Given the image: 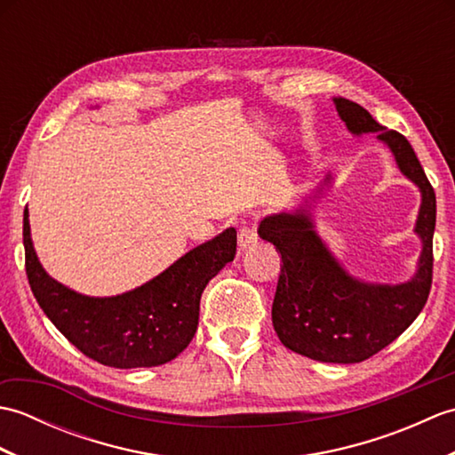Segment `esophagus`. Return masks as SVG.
<instances>
[{
	"mask_svg": "<svg viewBox=\"0 0 455 455\" xmlns=\"http://www.w3.org/2000/svg\"><path fill=\"white\" fill-rule=\"evenodd\" d=\"M256 240H258V235H256V230H254L252 227L244 225L243 228L238 230V248H240V250L250 248V246H252V244L256 243Z\"/></svg>",
	"mask_w": 455,
	"mask_h": 455,
	"instance_id": "esophagus-1",
	"label": "esophagus"
}]
</instances>
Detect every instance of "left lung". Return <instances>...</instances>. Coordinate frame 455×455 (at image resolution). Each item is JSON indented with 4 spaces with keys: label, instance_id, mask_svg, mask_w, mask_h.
I'll return each instance as SVG.
<instances>
[{
    "label": "left lung",
    "instance_id": "obj_1",
    "mask_svg": "<svg viewBox=\"0 0 455 455\" xmlns=\"http://www.w3.org/2000/svg\"><path fill=\"white\" fill-rule=\"evenodd\" d=\"M336 111L355 137L377 132L404 178L420 191L414 225L422 250L417 272L403 283H371L354 277L318 236L313 203L332 176L326 173L315 196L293 212L262 219L259 238L282 254V274L272 305V323L289 350L326 363H357L371 357L412 324L427 305L432 285V236L436 227V196L411 142L381 127L362 105L334 98Z\"/></svg>",
    "mask_w": 455,
    "mask_h": 455
}]
</instances>
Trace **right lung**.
<instances>
[{
	"instance_id": "add662e5",
	"label": "right lung",
	"mask_w": 455,
	"mask_h": 455,
	"mask_svg": "<svg viewBox=\"0 0 455 455\" xmlns=\"http://www.w3.org/2000/svg\"><path fill=\"white\" fill-rule=\"evenodd\" d=\"M28 285L52 324L82 354L119 370L154 367L186 350L199 324L203 289L236 254V230L189 250L144 285L115 297H88L58 283L38 262L28 211L23 215Z\"/></svg>"
}]
</instances>
